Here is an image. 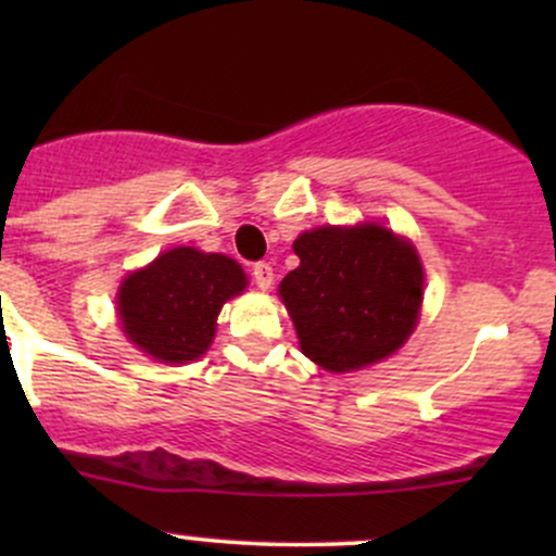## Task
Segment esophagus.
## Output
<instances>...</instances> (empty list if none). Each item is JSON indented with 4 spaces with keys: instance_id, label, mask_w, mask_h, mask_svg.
<instances>
[{
    "instance_id": "esophagus-1",
    "label": "esophagus",
    "mask_w": 556,
    "mask_h": 556,
    "mask_svg": "<svg viewBox=\"0 0 556 556\" xmlns=\"http://www.w3.org/2000/svg\"><path fill=\"white\" fill-rule=\"evenodd\" d=\"M253 282H256L261 290H269L274 285V269L269 264H264V261H258L256 266H253Z\"/></svg>"
}]
</instances>
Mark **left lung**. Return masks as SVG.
Here are the masks:
<instances>
[{"instance_id": "left-lung-1", "label": "left lung", "mask_w": 556, "mask_h": 556, "mask_svg": "<svg viewBox=\"0 0 556 556\" xmlns=\"http://www.w3.org/2000/svg\"><path fill=\"white\" fill-rule=\"evenodd\" d=\"M300 266L279 285L305 358L334 374L389 358L418 324L424 266L410 240L363 222L292 242Z\"/></svg>"}]
</instances>
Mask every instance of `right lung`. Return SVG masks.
Here are the masks:
<instances>
[{
    "instance_id": "1",
    "label": "right lung",
    "mask_w": 556,
    "mask_h": 556,
    "mask_svg": "<svg viewBox=\"0 0 556 556\" xmlns=\"http://www.w3.org/2000/svg\"><path fill=\"white\" fill-rule=\"evenodd\" d=\"M238 261L195 248H172L146 269L127 274L117 292V314L127 340L162 363L201 358L229 298L245 290Z\"/></svg>"
}]
</instances>
